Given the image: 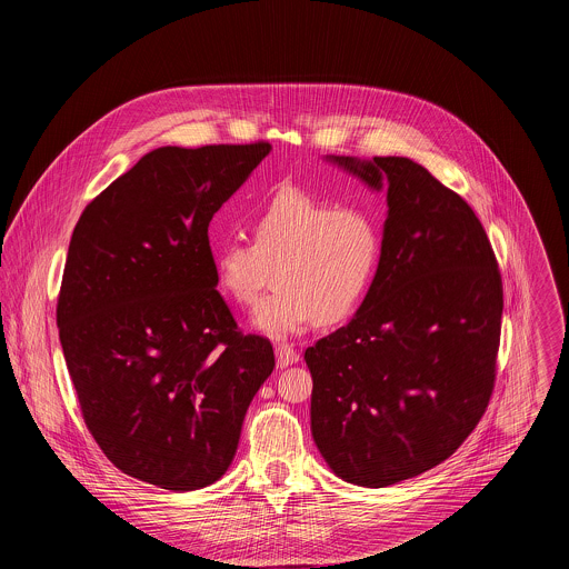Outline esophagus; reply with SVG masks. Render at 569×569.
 Masks as SVG:
<instances>
[{
	"mask_svg": "<svg viewBox=\"0 0 569 569\" xmlns=\"http://www.w3.org/2000/svg\"><path fill=\"white\" fill-rule=\"evenodd\" d=\"M276 361H278L280 368H287V366H291V363H298V361H300V355H298V350H296L293 346H289V343H278V346H276Z\"/></svg>",
	"mask_w": 569,
	"mask_h": 569,
	"instance_id": "34e87169",
	"label": "esophagus"
}]
</instances>
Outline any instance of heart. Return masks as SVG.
<instances>
[{
	"label": "heart",
	"mask_w": 569,
	"mask_h": 569,
	"mask_svg": "<svg viewBox=\"0 0 569 569\" xmlns=\"http://www.w3.org/2000/svg\"><path fill=\"white\" fill-rule=\"evenodd\" d=\"M251 239L230 237L217 244V284L239 307H253L276 269V289L253 316V325L273 337L316 320H348L368 296L383 249L381 226L370 210L337 206L298 188L278 192L253 214Z\"/></svg>",
	"instance_id": "heart-1"
}]
</instances>
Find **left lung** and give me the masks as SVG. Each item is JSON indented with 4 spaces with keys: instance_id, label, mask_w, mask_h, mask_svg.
<instances>
[{
    "instance_id": "obj_1",
    "label": "left lung",
    "mask_w": 569,
    "mask_h": 569,
    "mask_svg": "<svg viewBox=\"0 0 569 569\" xmlns=\"http://www.w3.org/2000/svg\"><path fill=\"white\" fill-rule=\"evenodd\" d=\"M388 183L377 276L357 316L305 361L311 431L335 476L381 488L445 462L487 411L503 289L471 206L407 158H332Z\"/></svg>"
}]
</instances>
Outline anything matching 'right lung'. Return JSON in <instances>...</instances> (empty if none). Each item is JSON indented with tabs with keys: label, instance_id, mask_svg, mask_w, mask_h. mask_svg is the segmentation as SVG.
<instances>
[{
	"label": "right lung",
	"instance_id": "right-lung-1",
	"mask_svg": "<svg viewBox=\"0 0 569 569\" xmlns=\"http://www.w3.org/2000/svg\"><path fill=\"white\" fill-rule=\"evenodd\" d=\"M269 142L162 147L109 183L74 228L57 302L82 420L127 476L217 482L273 348L217 291L208 228Z\"/></svg>",
	"mask_w": 569,
	"mask_h": 569
}]
</instances>
